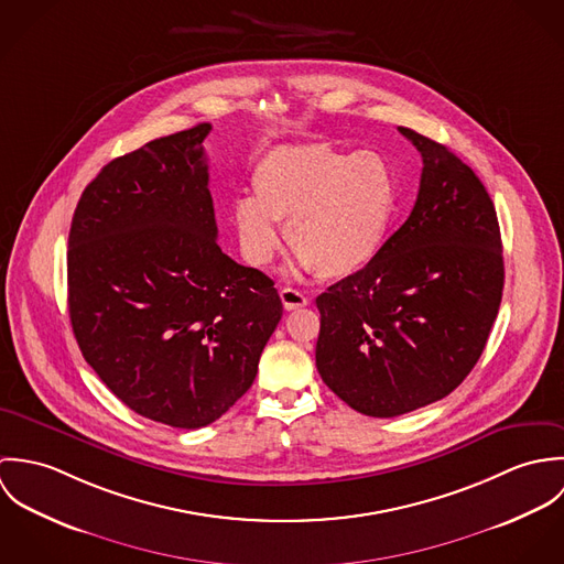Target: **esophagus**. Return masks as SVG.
<instances>
[{"mask_svg": "<svg viewBox=\"0 0 564 564\" xmlns=\"http://www.w3.org/2000/svg\"><path fill=\"white\" fill-rule=\"evenodd\" d=\"M280 297H282V304H284L286 311H295V308L308 306V297H306L304 293L291 289V286H284V289L280 291Z\"/></svg>", "mask_w": 564, "mask_h": 564, "instance_id": "obj_1", "label": "esophagus"}]
</instances>
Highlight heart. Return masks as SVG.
I'll list each match as a JSON object with an SVG mask.
<instances>
[{
    "mask_svg": "<svg viewBox=\"0 0 564 564\" xmlns=\"http://www.w3.org/2000/svg\"><path fill=\"white\" fill-rule=\"evenodd\" d=\"M398 208V177L382 154L345 152L329 143L278 148L256 162L251 199L232 208L242 256L267 267L280 251L275 224L300 267L345 278L382 249Z\"/></svg>",
    "mask_w": 564,
    "mask_h": 564,
    "instance_id": "b5f03b06",
    "label": "heart"
}]
</instances>
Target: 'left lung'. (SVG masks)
Wrapping results in <instances>:
<instances>
[{"instance_id":"1","label":"left lung","mask_w":564,"mask_h":564,"mask_svg":"<svg viewBox=\"0 0 564 564\" xmlns=\"http://www.w3.org/2000/svg\"><path fill=\"white\" fill-rule=\"evenodd\" d=\"M423 159L402 228L360 271L317 297L323 382L367 416L449 395L482 356L503 291L495 206L445 145L400 128Z\"/></svg>"}]
</instances>
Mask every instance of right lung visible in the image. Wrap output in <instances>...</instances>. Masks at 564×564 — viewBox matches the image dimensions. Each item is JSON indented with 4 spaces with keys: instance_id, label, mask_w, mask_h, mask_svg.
<instances>
[{
    "instance_id": "add662e5",
    "label": "right lung",
    "mask_w": 564,
    "mask_h": 564,
    "mask_svg": "<svg viewBox=\"0 0 564 564\" xmlns=\"http://www.w3.org/2000/svg\"><path fill=\"white\" fill-rule=\"evenodd\" d=\"M199 123L108 162L74 213L69 317L84 360L130 410L217 421L253 384L282 319L273 280L217 245Z\"/></svg>"
}]
</instances>
